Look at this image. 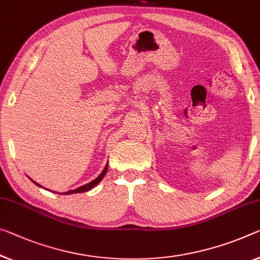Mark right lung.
<instances>
[{
	"mask_svg": "<svg viewBox=\"0 0 260 260\" xmlns=\"http://www.w3.org/2000/svg\"><path fill=\"white\" fill-rule=\"evenodd\" d=\"M107 171H108V164L106 165V167H105V170L102 171V173L99 175V177L96 178V179H94L93 181H90L89 183H86V185H83V186H81V187H79V188H77V189H73V190H69V191H66V193H63V194H74V193H83V191H87V190H89V189H91L93 188V187H95L96 185H99V182L102 180L103 179V177H105L106 175V173H107ZM32 182H35L36 185L37 186H39V187H42L41 185H38L37 182L36 181H34L32 180Z\"/></svg>",
	"mask_w": 260,
	"mask_h": 260,
	"instance_id": "add662e5",
	"label": "right lung"
}]
</instances>
